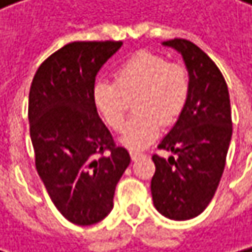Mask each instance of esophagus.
Here are the masks:
<instances>
[{
    "label": "esophagus",
    "instance_id": "34e87169",
    "mask_svg": "<svg viewBox=\"0 0 252 252\" xmlns=\"http://www.w3.org/2000/svg\"><path fill=\"white\" fill-rule=\"evenodd\" d=\"M144 155L141 153V152H135V150H132L130 152V158H132V160H136V159H140V158H143Z\"/></svg>",
    "mask_w": 252,
    "mask_h": 252
}]
</instances>
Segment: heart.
<instances>
[{
  "label": "heart",
  "instance_id": "b5f03b06",
  "mask_svg": "<svg viewBox=\"0 0 252 252\" xmlns=\"http://www.w3.org/2000/svg\"><path fill=\"white\" fill-rule=\"evenodd\" d=\"M188 92L186 70L180 64L141 51L116 69L114 82L97 81L93 85V102L105 123L120 130L129 102L135 99L136 116L126 125L120 140L126 147L140 150L159 136L162 123L168 126L179 119Z\"/></svg>",
  "mask_w": 252,
  "mask_h": 252
}]
</instances>
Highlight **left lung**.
<instances>
[{"label":"left lung","mask_w":252,"mask_h":252,"mask_svg":"<svg viewBox=\"0 0 252 252\" xmlns=\"http://www.w3.org/2000/svg\"><path fill=\"white\" fill-rule=\"evenodd\" d=\"M177 51L189 76L186 105L159 149L174 156L155 155L152 197L168 220L186 221L209 206L220 185L231 141V108L225 79L197 45L185 39L162 42Z\"/></svg>","instance_id":"1"}]
</instances>
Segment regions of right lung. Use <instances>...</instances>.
Instances as JSON below:
<instances>
[{
  "label": "right lung",
  "instance_id": "obj_1",
  "mask_svg": "<svg viewBox=\"0 0 252 252\" xmlns=\"http://www.w3.org/2000/svg\"><path fill=\"white\" fill-rule=\"evenodd\" d=\"M122 42H73L37 69L28 102L35 168L67 221L92 225L114 206L116 186L130 163L93 102L96 75Z\"/></svg>",
  "mask_w": 252,
  "mask_h": 252
}]
</instances>
